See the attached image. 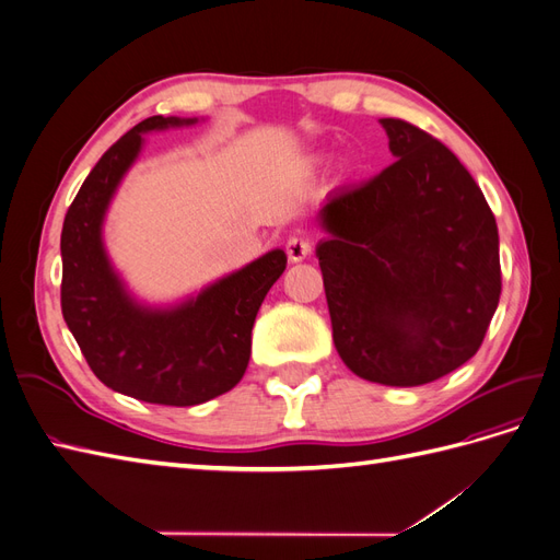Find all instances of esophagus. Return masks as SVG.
I'll return each mask as SVG.
<instances>
[{
    "mask_svg": "<svg viewBox=\"0 0 560 560\" xmlns=\"http://www.w3.org/2000/svg\"><path fill=\"white\" fill-rule=\"evenodd\" d=\"M284 249L290 261H303L311 254V243L306 238H299V235H292V238L287 241Z\"/></svg>",
    "mask_w": 560,
    "mask_h": 560,
    "instance_id": "1",
    "label": "esophagus"
}]
</instances>
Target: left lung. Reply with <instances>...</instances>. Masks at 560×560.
<instances>
[{"label":"left lung","mask_w":560,"mask_h":560,"mask_svg":"<svg viewBox=\"0 0 560 560\" xmlns=\"http://www.w3.org/2000/svg\"><path fill=\"white\" fill-rule=\"evenodd\" d=\"M397 161L319 210L315 249L334 346L364 381L413 387L463 366L483 343L502 273L495 217L453 151L381 118Z\"/></svg>","instance_id":"8db88e82"}]
</instances>
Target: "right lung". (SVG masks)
<instances>
[{
  "label": "right lung",
  "mask_w": 560,
  "mask_h": 560,
  "mask_svg": "<svg viewBox=\"0 0 560 560\" xmlns=\"http://www.w3.org/2000/svg\"><path fill=\"white\" fill-rule=\"evenodd\" d=\"M191 124L149 116L130 128L81 184L60 235L62 317L93 374L116 393L165 406L202 404L238 385L254 317L287 266V254L273 249L175 308H144L126 292L103 245L109 200L144 132Z\"/></svg>",
  "instance_id": "obj_1"
}]
</instances>
